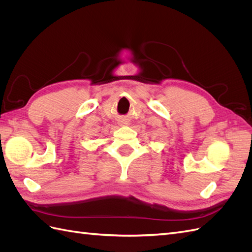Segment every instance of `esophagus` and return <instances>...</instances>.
<instances>
[{
    "instance_id": "1",
    "label": "esophagus",
    "mask_w": 252,
    "mask_h": 252,
    "mask_svg": "<svg viewBox=\"0 0 252 252\" xmlns=\"http://www.w3.org/2000/svg\"><path fill=\"white\" fill-rule=\"evenodd\" d=\"M122 124H126V123H121V125H122Z\"/></svg>"
}]
</instances>
